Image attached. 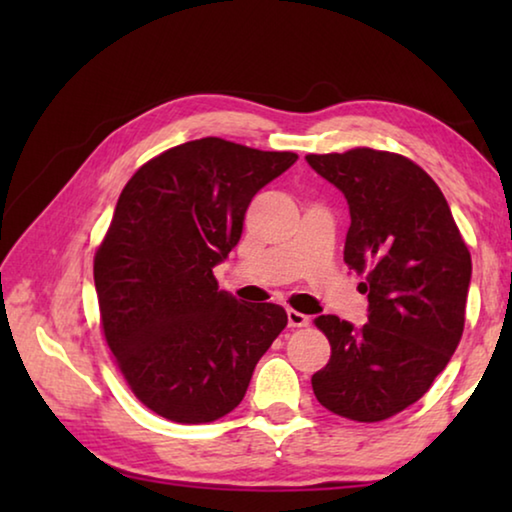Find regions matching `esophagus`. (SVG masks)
Masks as SVG:
<instances>
[{
  "mask_svg": "<svg viewBox=\"0 0 512 512\" xmlns=\"http://www.w3.org/2000/svg\"><path fill=\"white\" fill-rule=\"evenodd\" d=\"M287 318H289V327H307L309 325V316L300 314V311H296V309H289Z\"/></svg>",
  "mask_w": 512,
  "mask_h": 512,
  "instance_id": "esophagus-1",
  "label": "esophagus"
}]
</instances>
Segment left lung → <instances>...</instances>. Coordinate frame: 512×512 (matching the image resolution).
Segmentation results:
<instances>
[{
    "mask_svg": "<svg viewBox=\"0 0 512 512\" xmlns=\"http://www.w3.org/2000/svg\"><path fill=\"white\" fill-rule=\"evenodd\" d=\"M350 207L343 259L366 275L368 323L318 316L332 357L311 377L327 411L379 422L429 391L465 325L472 257L440 187L409 158L352 149L307 155Z\"/></svg>",
    "mask_w": 512,
    "mask_h": 512,
    "instance_id": "obj_1",
    "label": "left lung"
}]
</instances>
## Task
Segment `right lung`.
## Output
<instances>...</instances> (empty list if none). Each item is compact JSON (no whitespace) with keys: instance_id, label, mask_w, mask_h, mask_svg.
I'll return each mask as SVG.
<instances>
[{"instance_id":"obj_1","label":"right lung","mask_w":512,"mask_h":512,"mask_svg":"<svg viewBox=\"0 0 512 512\" xmlns=\"http://www.w3.org/2000/svg\"><path fill=\"white\" fill-rule=\"evenodd\" d=\"M296 160L203 137L146 162L121 192L94 255L101 327L137 400L162 418L230 413L287 327L280 305L219 291L212 268L239 244L253 196Z\"/></svg>"}]
</instances>
